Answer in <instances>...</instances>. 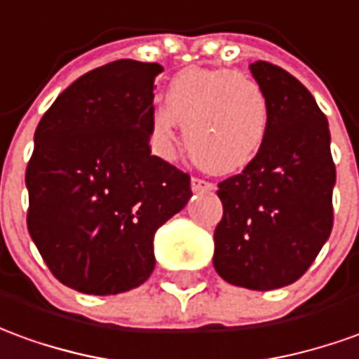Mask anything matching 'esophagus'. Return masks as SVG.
<instances>
[{"instance_id":"1","label":"esophagus","mask_w":359,"mask_h":359,"mask_svg":"<svg viewBox=\"0 0 359 359\" xmlns=\"http://www.w3.org/2000/svg\"><path fill=\"white\" fill-rule=\"evenodd\" d=\"M190 187H192V192H212L215 188L212 182L198 179V177H194V179L190 180Z\"/></svg>"}]
</instances>
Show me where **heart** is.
Masks as SVG:
<instances>
[{
    "instance_id": "obj_1",
    "label": "heart",
    "mask_w": 359,
    "mask_h": 359,
    "mask_svg": "<svg viewBox=\"0 0 359 359\" xmlns=\"http://www.w3.org/2000/svg\"><path fill=\"white\" fill-rule=\"evenodd\" d=\"M161 104L149 120V144L163 159L175 157L177 124L194 159L223 175L249 167L266 144L270 101L249 75L188 67L167 83Z\"/></svg>"
}]
</instances>
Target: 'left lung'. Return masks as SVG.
I'll list each match as a JSON object with an SVG mask.
<instances>
[{
    "instance_id": "8db88e82",
    "label": "left lung",
    "mask_w": 359,
    "mask_h": 359,
    "mask_svg": "<svg viewBox=\"0 0 359 359\" xmlns=\"http://www.w3.org/2000/svg\"><path fill=\"white\" fill-rule=\"evenodd\" d=\"M249 69L270 101V132L257 159L217 184L214 266L229 284L268 292L299 280L330 237L337 169L313 95L274 64Z\"/></svg>"
}]
</instances>
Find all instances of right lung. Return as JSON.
I'll use <instances>...</instances> for the list:
<instances>
[{"mask_svg": "<svg viewBox=\"0 0 359 359\" xmlns=\"http://www.w3.org/2000/svg\"><path fill=\"white\" fill-rule=\"evenodd\" d=\"M159 64L118 60L81 75L34 132L27 225L50 272L75 292L116 295L155 268L154 237L192 196L151 155Z\"/></svg>", "mask_w": 359, "mask_h": 359, "instance_id": "add662e5", "label": "right lung"}]
</instances>
